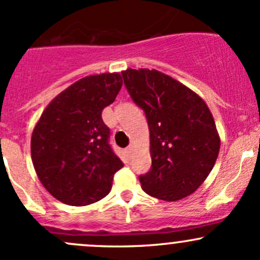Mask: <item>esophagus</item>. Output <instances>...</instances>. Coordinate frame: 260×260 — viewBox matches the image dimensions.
Masks as SVG:
<instances>
[{
  "mask_svg": "<svg viewBox=\"0 0 260 260\" xmlns=\"http://www.w3.org/2000/svg\"><path fill=\"white\" fill-rule=\"evenodd\" d=\"M125 153L128 154V155H132V153H133V145H128L127 148H125Z\"/></svg>",
  "mask_w": 260,
  "mask_h": 260,
  "instance_id": "1",
  "label": "esophagus"
}]
</instances>
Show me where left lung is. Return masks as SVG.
<instances>
[{
	"instance_id": "1",
	"label": "left lung",
	"mask_w": 260,
	"mask_h": 260,
	"mask_svg": "<svg viewBox=\"0 0 260 260\" xmlns=\"http://www.w3.org/2000/svg\"><path fill=\"white\" fill-rule=\"evenodd\" d=\"M122 76L149 127L152 168L139 176L142 189L164 201L191 195L209 176L221 145L210 108L191 88L158 70L127 69Z\"/></svg>"
}]
</instances>
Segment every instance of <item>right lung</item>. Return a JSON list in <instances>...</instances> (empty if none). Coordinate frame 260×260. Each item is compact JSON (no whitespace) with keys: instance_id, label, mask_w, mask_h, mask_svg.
Returning <instances> with one entry per match:
<instances>
[{"instance_id":"1","label":"right lung","mask_w":260,"mask_h":260,"mask_svg":"<svg viewBox=\"0 0 260 260\" xmlns=\"http://www.w3.org/2000/svg\"><path fill=\"white\" fill-rule=\"evenodd\" d=\"M118 73L74 82L43 111L30 139L34 170L51 196L70 206H86L108 195L123 167L108 144L102 110L121 90Z\"/></svg>"}]
</instances>
